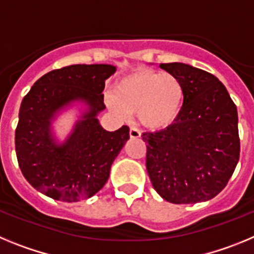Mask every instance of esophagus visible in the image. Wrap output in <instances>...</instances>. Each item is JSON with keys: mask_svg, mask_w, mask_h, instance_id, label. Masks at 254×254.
Returning <instances> with one entry per match:
<instances>
[{"mask_svg": "<svg viewBox=\"0 0 254 254\" xmlns=\"http://www.w3.org/2000/svg\"><path fill=\"white\" fill-rule=\"evenodd\" d=\"M129 136H131V138H140L141 137V132L140 129L137 128V127H129Z\"/></svg>", "mask_w": 254, "mask_h": 254, "instance_id": "obj_1", "label": "esophagus"}]
</instances>
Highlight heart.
<instances>
[{"instance_id": "b5f03b06", "label": "heart", "mask_w": 254, "mask_h": 254, "mask_svg": "<svg viewBox=\"0 0 254 254\" xmlns=\"http://www.w3.org/2000/svg\"><path fill=\"white\" fill-rule=\"evenodd\" d=\"M185 100V87L173 73L150 68L136 69L121 77L107 104L121 116L137 113L149 128H165L178 118Z\"/></svg>"}]
</instances>
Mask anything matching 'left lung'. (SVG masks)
<instances>
[{"label": "left lung", "mask_w": 254, "mask_h": 254, "mask_svg": "<svg viewBox=\"0 0 254 254\" xmlns=\"http://www.w3.org/2000/svg\"><path fill=\"white\" fill-rule=\"evenodd\" d=\"M160 67L181 80L185 100L174 123L142 133L147 174L168 202L208 201L225 188L239 160L237 105L212 73L178 62Z\"/></svg>", "instance_id": "obj_1"}]
</instances>
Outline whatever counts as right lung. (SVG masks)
I'll list each match as a JSON object with an SVG mask.
<instances>
[{
  "label": "right lung",
  "instance_id": "add662e5",
  "mask_svg": "<svg viewBox=\"0 0 254 254\" xmlns=\"http://www.w3.org/2000/svg\"><path fill=\"white\" fill-rule=\"evenodd\" d=\"M114 72L112 64H71L42 76L24 96L15 131L17 161L26 181L46 196L76 202L107 183L114 159L129 138L127 126L108 132L96 118L105 108V80ZM75 100L86 102L89 111L58 145L50 122Z\"/></svg>",
  "mask_w": 254,
  "mask_h": 254
}]
</instances>
